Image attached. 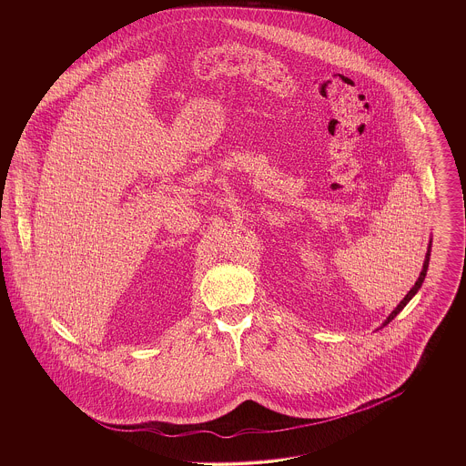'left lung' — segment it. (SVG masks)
<instances>
[{
    "label": "left lung",
    "instance_id": "left-lung-1",
    "mask_svg": "<svg viewBox=\"0 0 466 466\" xmlns=\"http://www.w3.org/2000/svg\"><path fill=\"white\" fill-rule=\"evenodd\" d=\"M430 251H431V241H430V244H428V251H426V257H424V264H422L421 274H420L418 281L414 283V287L410 289V291H409V293H407V295L403 297V300H401L399 306L395 308V310H393V312H391V314H390V316L386 318V321L382 323V327H386V325H388V323H390V321H391V319H393V318H395V316L399 314L400 310L403 309V308H405V306H407V304L410 302V299H412V297H414V295H416V293L420 291V289H421L422 281H424V278H426V270H428V264H430Z\"/></svg>",
    "mask_w": 466,
    "mask_h": 466
}]
</instances>
